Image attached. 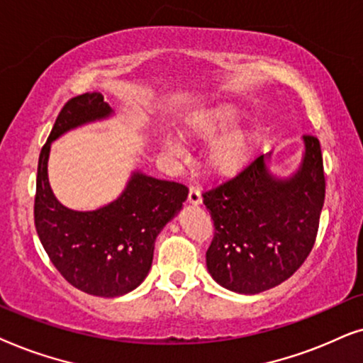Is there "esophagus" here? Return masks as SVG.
Returning a JSON list of instances; mask_svg holds the SVG:
<instances>
[{"label": "esophagus", "instance_id": "1", "mask_svg": "<svg viewBox=\"0 0 363 363\" xmlns=\"http://www.w3.org/2000/svg\"><path fill=\"white\" fill-rule=\"evenodd\" d=\"M187 199H189L191 204H194V206L201 204V202H202V196H201V187L197 186V184L191 186V189H189V197H187Z\"/></svg>", "mask_w": 363, "mask_h": 363}]
</instances>
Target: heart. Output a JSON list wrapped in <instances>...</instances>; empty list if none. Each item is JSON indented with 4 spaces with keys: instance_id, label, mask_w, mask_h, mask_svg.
I'll return each instance as SVG.
<instances>
[{
    "instance_id": "heart-1",
    "label": "heart",
    "mask_w": 363,
    "mask_h": 363,
    "mask_svg": "<svg viewBox=\"0 0 363 363\" xmlns=\"http://www.w3.org/2000/svg\"><path fill=\"white\" fill-rule=\"evenodd\" d=\"M240 116H242V111L235 104H222L196 119L192 124V133L201 138H212L234 125L240 119ZM255 138L257 134L254 129H240V131L222 136L211 147V167L220 174L238 172L252 156Z\"/></svg>"
}]
</instances>
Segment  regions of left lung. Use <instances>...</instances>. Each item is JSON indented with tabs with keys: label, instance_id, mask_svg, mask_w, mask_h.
I'll list each match as a JSON object with an SVG mask.
<instances>
[{
	"label": "left lung",
	"instance_id": "1",
	"mask_svg": "<svg viewBox=\"0 0 363 363\" xmlns=\"http://www.w3.org/2000/svg\"><path fill=\"white\" fill-rule=\"evenodd\" d=\"M306 156L291 179L269 174L262 154L212 186L204 204L214 220L209 274L239 294L269 291L301 269L315 244L325 201L320 143L303 136Z\"/></svg>",
	"mask_w": 363,
	"mask_h": 363
}]
</instances>
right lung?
Segmentation results:
<instances>
[{"instance_id": "right-lung-1", "label": "right lung", "mask_w": 363, "mask_h": 363, "mask_svg": "<svg viewBox=\"0 0 363 363\" xmlns=\"http://www.w3.org/2000/svg\"><path fill=\"white\" fill-rule=\"evenodd\" d=\"M111 114L103 94L84 93L62 106L38 162L35 225L48 257L81 292L118 297L136 289L152 264L154 242L189 189L136 172L118 201L77 212L57 202L48 182L51 143L67 129Z\"/></svg>"}]
</instances>
